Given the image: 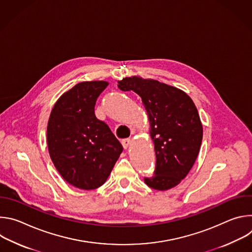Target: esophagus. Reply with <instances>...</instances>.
I'll return each mask as SVG.
<instances>
[{
	"instance_id": "34e87169",
	"label": "esophagus",
	"mask_w": 252,
	"mask_h": 252,
	"mask_svg": "<svg viewBox=\"0 0 252 252\" xmlns=\"http://www.w3.org/2000/svg\"><path fill=\"white\" fill-rule=\"evenodd\" d=\"M131 141H132V139H131L130 137L123 139V140H122V145H123L124 149H127V148H128V147L130 146V143H131Z\"/></svg>"
}]
</instances>
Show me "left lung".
<instances>
[{
  "mask_svg": "<svg viewBox=\"0 0 252 252\" xmlns=\"http://www.w3.org/2000/svg\"><path fill=\"white\" fill-rule=\"evenodd\" d=\"M118 87L137 94L150 119L157 160L154 174L145 177V183L157 190L177 186L194 164L202 140L192 99L174 87L138 77L125 78Z\"/></svg>",
  "mask_w": 252,
  "mask_h": 252,
  "instance_id": "1",
  "label": "left lung"
}]
</instances>
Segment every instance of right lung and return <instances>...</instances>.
I'll return each instance as SVG.
<instances>
[{"label":"right lung","mask_w":252,"mask_h":252,"mask_svg":"<svg viewBox=\"0 0 252 252\" xmlns=\"http://www.w3.org/2000/svg\"><path fill=\"white\" fill-rule=\"evenodd\" d=\"M107 86L101 81L76 85L58 99L49 119L50 157L64 181L81 189L102 186L123 152L109 126L94 115Z\"/></svg>","instance_id":"right-lung-1"}]
</instances>
